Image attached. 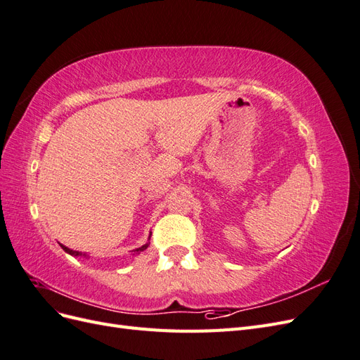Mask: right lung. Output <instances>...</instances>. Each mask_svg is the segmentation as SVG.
I'll list each match as a JSON object with an SVG mask.
<instances>
[{"mask_svg":"<svg viewBox=\"0 0 360 360\" xmlns=\"http://www.w3.org/2000/svg\"><path fill=\"white\" fill-rule=\"evenodd\" d=\"M148 240H150V237H148ZM148 245H150V243H146V245H143V246H141V248L135 249V254H141V252H143V250H146V249L148 248ZM61 248L64 249V252H68V254H70V255H73V257H78V255H84V257H86L85 254H82V252H78V250H72V249L66 248V246H64V245H61Z\"/></svg>","mask_w":360,"mask_h":360,"instance_id":"obj_1","label":"right lung"}]
</instances>
